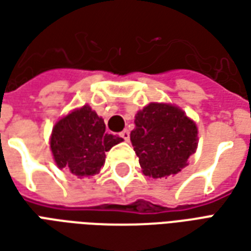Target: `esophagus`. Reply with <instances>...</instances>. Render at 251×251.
Wrapping results in <instances>:
<instances>
[{"mask_svg":"<svg viewBox=\"0 0 251 251\" xmlns=\"http://www.w3.org/2000/svg\"><path fill=\"white\" fill-rule=\"evenodd\" d=\"M120 136L122 137L125 141H129V138H130V133H129V130H124L122 133H121Z\"/></svg>","mask_w":251,"mask_h":251,"instance_id":"1","label":"esophagus"}]
</instances>
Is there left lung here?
<instances>
[{
	"instance_id": "8db88e82",
	"label": "left lung",
	"mask_w": 251,
	"mask_h": 251,
	"mask_svg": "<svg viewBox=\"0 0 251 251\" xmlns=\"http://www.w3.org/2000/svg\"><path fill=\"white\" fill-rule=\"evenodd\" d=\"M131 145L145 176L158 179L176 175L198 148V127L183 110L152 102L134 117Z\"/></svg>"
}]
</instances>
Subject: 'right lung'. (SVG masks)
<instances>
[{"label": "right lung", "mask_w": 251, "mask_h": 251, "mask_svg": "<svg viewBox=\"0 0 251 251\" xmlns=\"http://www.w3.org/2000/svg\"><path fill=\"white\" fill-rule=\"evenodd\" d=\"M103 120L84 104L57 121L51 134V151L59 168L79 177L94 176L103 167L104 153L122 141L104 133Z\"/></svg>", "instance_id": "right-lung-1"}]
</instances>
